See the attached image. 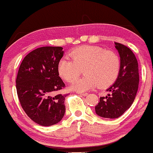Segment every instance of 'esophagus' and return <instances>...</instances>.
<instances>
[{"label":"esophagus","mask_w":153,"mask_h":153,"mask_svg":"<svg viewBox=\"0 0 153 153\" xmlns=\"http://www.w3.org/2000/svg\"><path fill=\"white\" fill-rule=\"evenodd\" d=\"M76 94H78L79 95H81V96H86L88 95L87 93H81V92H76Z\"/></svg>","instance_id":"esophagus-1"}]
</instances>
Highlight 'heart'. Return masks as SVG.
Returning a JSON list of instances; mask_svg holds the SVG:
<instances>
[{
    "label": "heart",
    "mask_w": 153,
    "mask_h": 153,
    "mask_svg": "<svg viewBox=\"0 0 153 153\" xmlns=\"http://www.w3.org/2000/svg\"><path fill=\"white\" fill-rule=\"evenodd\" d=\"M69 57H65L57 65L59 75L67 81L79 77L84 69L86 76L76 79L70 88L84 92L97 86L106 88L117 79L121 61L118 55L113 51L94 45H83L71 51Z\"/></svg>",
    "instance_id": "1"
}]
</instances>
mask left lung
I'll use <instances>...</instances> for the list:
<instances>
[{"instance_id": "left-lung-1", "label": "left lung", "mask_w": 153, "mask_h": 153, "mask_svg": "<svg viewBox=\"0 0 153 153\" xmlns=\"http://www.w3.org/2000/svg\"><path fill=\"white\" fill-rule=\"evenodd\" d=\"M120 56L121 67L115 82L107 89L110 94L100 97L96 113L104 118L116 119L131 106L137 94L139 74L136 57L129 48L114 43Z\"/></svg>"}]
</instances>
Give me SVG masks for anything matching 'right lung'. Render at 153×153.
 Wrapping results in <instances>:
<instances>
[{
  "mask_svg": "<svg viewBox=\"0 0 153 153\" xmlns=\"http://www.w3.org/2000/svg\"><path fill=\"white\" fill-rule=\"evenodd\" d=\"M62 49L59 46L35 49L24 58L17 73L16 88L22 108L41 126L57 124L65 112L67 95H55L65 87L57 71Z\"/></svg>",
  "mask_w": 153,
  "mask_h": 153,
  "instance_id": "right-lung-1",
  "label": "right lung"
}]
</instances>
